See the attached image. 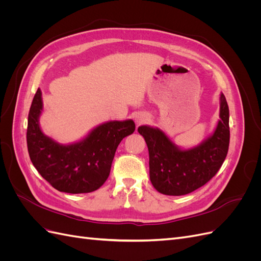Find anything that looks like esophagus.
<instances>
[{"label":"esophagus","instance_id":"obj_1","mask_svg":"<svg viewBox=\"0 0 261 261\" xmlns=\"http://www.w3.org/2000/svg\"><path fill=\"white\" fill-rule=\"evenodd\" d=\"M135 120H136L137 124H141V123H144L148 120V116L145 115V114H138V115H136Z\"/></svg>","mask_w":261,"mask_h":261}]
</instances>
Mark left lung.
Here are the masks:
<instances>
[{
	"label": "left lung",
	"instance_id": "obj_1",
	"mask_svg": "<svg viewBox=\"0 0 261 261\" xmlns=\"http://www.w3.org/2000/svg\"><path fill=\"white\" fill-rule=\"evenodd\" d=\"M220 118L213 135L198 147L180 150L165 134L149 126H139L149 151L150 180L158 192L180 196L196 191L217 174L223 164L230 144L228 107L220 97Z\"/></svg>",
	"mask_w": 261,
	"mask_h": 261
}]
</instances>
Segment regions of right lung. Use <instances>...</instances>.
I'll return each mask as SVG.
<instances>
[{
    "label": "right lung",
    "instance_id": "right-lung-1",
    "mask_svg": "<svg viewBox=\"0 0 261 261\" xmlns=\"http://www.w3.org/2000/svg\"><path fill=\"white\" fill-rule=\"evenodd\" d=\"M42 111L38 89L28 115L27 147L30 160L40 175L60 192L90 193L110 175L117 146L135 130V123L111 121L94 128L80 143L63 146L45 136L39 126Z\"/></svg>",
    "mask_w": 261,
    "mask_h": 261
}]
</instances>
